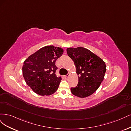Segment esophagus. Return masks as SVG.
<instances>
[{"label":"esophagus","instance_id":"esophagus-1","mask_svg":"<svg viewBox=\"0 0 131 131\" xmlns=\"http://www.w3.org/2000/svg\"><path fill=\"white\" fill-rule=\"evenodd\" d=\"M69 75H70V74L68 73L66 75H64V77H65V78H67V77H68L69 76Z\"/></svg>","mask_w":131,"mask_h":131}]
</instances>
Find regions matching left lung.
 <instances>
[{
	"mask_svg": "<svg viewBox=\"0 0 131 131\" xmlns=\"http://www.w3.org/2000/svg\"><path fill=\"white\" fill-rule=\"evenodd\" d=\"M67 55L76 67L78 83L71 88L72 94L81 98L89 96L97 90L104 79L106 66L102 59L88 49L68 48Z\"/></svg>",
	"mask_w": 131,
	"mask_h": 131,
	"instance_id": "1",
	"label": "left lung"
}]
</instances>
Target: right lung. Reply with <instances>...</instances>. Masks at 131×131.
I'll return each instance as SVG.
<instances>
[{
  "label": "right lung",
  "instance_id": "1",
  "mask_svg": "<svg viewBox=\"0 0 131 131\" xmlns=\"http://www.w3.org/2000/svg\"><path fill=\"white\" fill-rule=\"evenodd\" d=\"M64 52L61 48L47 46L41 48L24 61L23 75L26 83L35 93L41 96L54 94L59 85L56 61Z\"/></svg>",
  "mask_w": 131,
  "mask_h": 131
}]
</instances>
